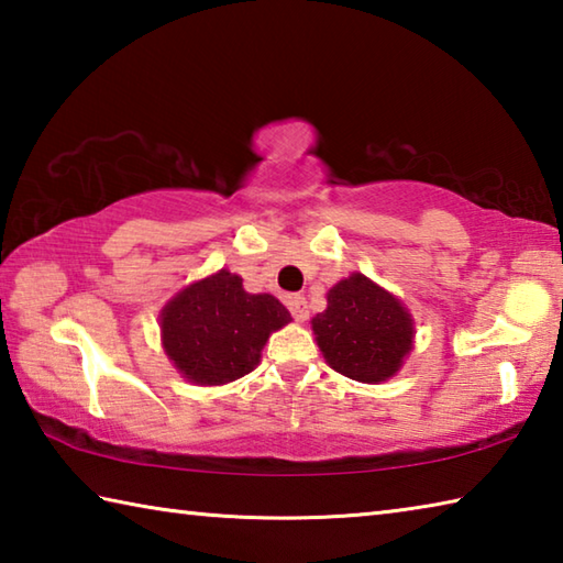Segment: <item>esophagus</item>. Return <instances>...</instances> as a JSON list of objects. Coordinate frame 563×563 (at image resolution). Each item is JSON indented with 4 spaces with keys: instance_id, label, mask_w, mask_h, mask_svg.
<instances>
[{
    "instance_id": "34e87169",
    "label": "esophagus",
    "mask_w": 563,
    "mask_h": 563,
    "mask_svg": "<svg viewBox=\"0 0 563 563\" xmlns=\"http://www.w3.org/2000/svg\"><path fill=\"white\" fill-rule=\"evenodd\" d=\"M288 308L292 312V318L298 322H305L310 318V308H308V300L302 298V295H290L288 298Z\"/></svg>"
}]
</instances>
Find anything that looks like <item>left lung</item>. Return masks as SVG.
Listing matches in <instances>:
<instances>
[{"mask_svg":"<svg viewBox=\"0 0 563 563\" xmlns=\"http://www.w3.org/2000/svg\"><path fill=\"white\" fill-rule=\"evenodd\" d=\"M310 325L328 365L365 385L393 379L415 347V320L405 302L362 273L332 285L328 308Z\"/></svg>","mask_w":563,"mask_h":563,"instance_id":"left-lung-1","label":"left lung"}]
</instances>
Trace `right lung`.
<instances>
[{"label":"right lung","mask_w":563,"mask_h":563,"mask_svg":"<svg viewBox=\"0 0 563 563\" xmlns=\"http://www.w3.org/2000/svg\"><path fill=\"white\" fill-rule=\"evenodd\" d=\"M158 320L161 345L178 375L218 387L253 373L265 342L292 318L271 292H247L241 275L221 268L180 288Z\"/></svg>","instance_id":"obj_1"}]
</instances>
